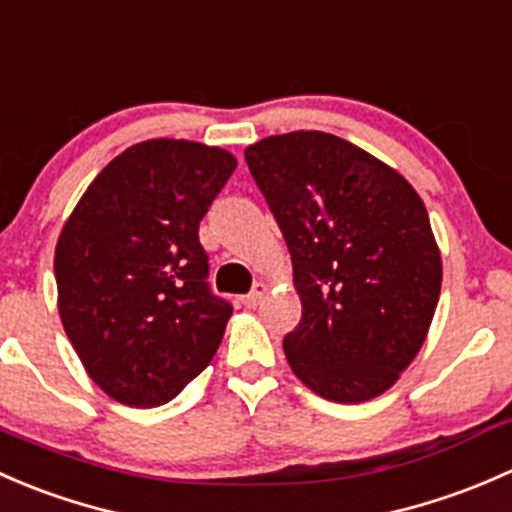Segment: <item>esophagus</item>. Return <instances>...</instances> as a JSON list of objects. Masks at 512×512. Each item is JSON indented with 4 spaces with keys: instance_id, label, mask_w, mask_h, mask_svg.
Instances as JSON below:
<instances>
[{
    "instance_id": "1",
    "label": "esophagus",
    "mask_w": 512,
    "mask_h": 512,
    "mask_svg": "<svg viewBox=\"0 0 512 512\" xmlns=\"http://www.w3.org/2000/svg\"><path fill=\"white\" fill-rule=\"evenodd\" d=\"M267 294V285L265 282H255V287H252L250 294H245V299H242V304H245L247 309H255L257 304L262 302V297Z\"/></svg>"
}]
</instances>
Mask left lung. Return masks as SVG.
Segmentation results:
<instances>
[{"instance_id":"8db88e82","label":"left lung","mask_w":512,"mask_h":512,"mask_svg":"<svg viewBox=\"0 0 512 512\" xmlns=\"http://www.w3.org/2000/svg\"><path fill=\"white\" fill-rule=\"evenodd\" d=\"M287 250L302 319L285 354L304 386L337 404L384 394L426 342L443 265L409 180L322 131L245 148Z\"/></svg>"}]
</instances>
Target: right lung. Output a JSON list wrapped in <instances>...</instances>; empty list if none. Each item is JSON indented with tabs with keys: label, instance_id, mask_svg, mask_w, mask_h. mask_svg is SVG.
Instances as JSON below:
<instances>
[{
	"label": "right lung",
	"instance_id": "obj_1",
	"mask_svg": "<svg viewBox=\"0 0 512 512\" xmlns=\"http://www.w3.org/2000/svg\"><path fill=\"white\" fill-rule=\"evenodd\" d=\"M235 168L232 153L205 143H136L96 175L61 230V324L118 404H168L223 342L232 307L210 292L198 227Z\"/></svg>",
	"mask_w": 512,
	"mask_h": 512
}]
</instances>
